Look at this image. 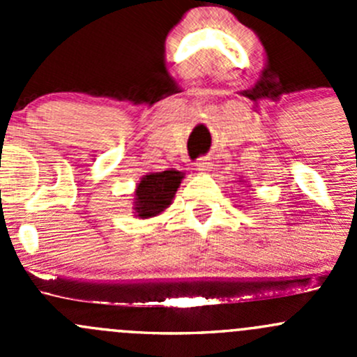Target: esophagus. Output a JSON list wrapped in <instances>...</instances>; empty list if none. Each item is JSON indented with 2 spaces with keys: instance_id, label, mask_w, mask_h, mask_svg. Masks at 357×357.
<instances>
[{
  "instance_id": "obj_1",
  "label": "esophagus",
  "mask_w": 357,
  "mask_h": 357,
  "mask_svg": "<svg viewBox=\"0 0 357 357\" xmlns=\"http://www.w3.org/2000/svg\"><path fill=\"white\" fill-rule=\"evenodd\" d=\"M211 165H212V162H211V158L208 157H200L199 160H197V169H199V171H202V172H207V171H211Z\"/></svg>"
}]
</instances>
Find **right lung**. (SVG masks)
<instances>
[{"label": "right lung", "mask_w": 357, "mask_h": 357, "mask_svg": "<svg viewBox=\"0 0 357 357\" xmlns=\"http://www.w3.org/2000/svg\"><path fill=\"white\" fill-rule=\"evenodd\" d=\"M183 172L169 169L162 172H149L143 176L135 192L136 218L149 219L160 214L172 204L176 192L181 185Z\"/></svg>", "instance_id": "1"}]
</instances>
